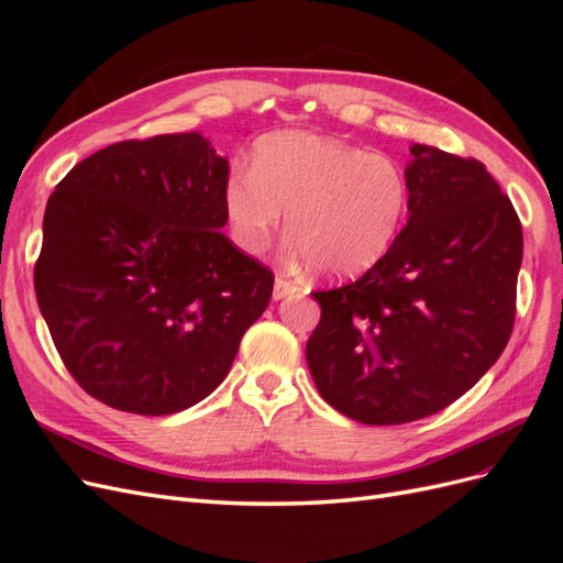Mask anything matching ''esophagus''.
Segmentation results:
<instances>
[{
  "instance_id": "esophagus-1",
  "label": "esophagus",
  "mask_w": 563,
  "mask_h": 563,
  "mask_svg": "<svg viewBox=\"0 0 563 563\" xmlns=\"http://www.w3.org/2000/svg\"><path fill=\"white\" fill-rule=\"evenodd\" d=\"M298 291V284H294L291 279L286 277H277L275 279V291H272V296H275V300H282L286 296H294Z\"/></svg>"
}]
</instances>
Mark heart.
Segmentation results:
<instances>
[{"label": "heart", "instance_id": "1", "mask_svg": "<svg viewBox=\"0 0 563 563\" xmlns=\"http://www.w3.org/2000/svg\"><path fill=\"white\" fill-rule=\"evenodd\" d=\"M401 164L327 135L286 131L265 139L251 172L225 185L234 240L261 253L288 211L291 249L321 275L352 277L376 265L397 242L408 211Z\"/></svg>", "mask_w": 563, "mask_h": 563}]
</instances>
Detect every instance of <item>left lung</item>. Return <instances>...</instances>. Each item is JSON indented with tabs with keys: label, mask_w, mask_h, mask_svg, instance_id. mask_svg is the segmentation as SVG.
<instances>
[{
	"label": "left lung",
	"mask_w": 563,
	"mask_h": 563,
	"mask_svg": "<svg viewBox=\"0 0 563 563\" xmlns=\"http://www.w3.org/2000/svg\"><path fill=\"white\" fill-rule=\"evenodd\" d=\"M408 220L366 275L314 291L305 356L319 395L364 424L428 418L498 362L515 327L523 234L486 166L411 145Z\"/></svg>",
	"instance_id": "left-lung-1"
}]
</instances>
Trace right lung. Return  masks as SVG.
<instances>
[{
	"label": "right lung",
	"instance_id": "obj_1",
	"mask_svg": "<svg viewBox=\"0 0 563 563\" xmlns=\"http://www.w3.org/2000/svg\"><path fill=\"white\" fill-rule=\"evenodd\" d=\"M228 174L203 135H152L98 150L48 197L35 294L93 399L168 416L225 380L275 286L220 232Z\"/></svg>",
	"mask_w": 563,
	"mask_h": 563
}]
</instances>
